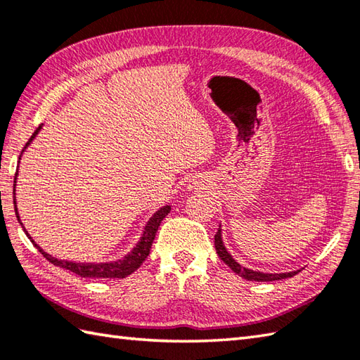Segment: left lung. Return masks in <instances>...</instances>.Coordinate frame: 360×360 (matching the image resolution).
I'll return each mask as SVG.
<instances>
[{
  "instance_id": "1",
  "label": "left lung",
  "mask_w": 360,
  "mask_h": 360,
  "mask_svg": "<svg viewBox=\"0 0 360 360\" xmlns=\"http://www.w3.org/2000/svg\"><path fill=\"white\" fill-rule=\"evenodd\" d=\"M215 250H217L218 257H220L232 271L238 274L240 278L246 279V281H257V283H271V281L292 278L300 271V270H297V271H288V273H264V271H259V270H251V269H248V266H243L242 264H238L237 260L232 257V255L226 250V246H224V243H223L221 224H220V228H218L217 234H215Z\"/></svg>"
}]
</instances>
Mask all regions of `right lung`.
<instances>
[{
  "label": "right lung",
  "instance_id": "1",
  "mask_svg": "<svg viewBox=\"0 0 360 360\" xmlns=\"http://www.w3.org/2000/svg\"><path fill=\"white\" fill-rule=\"evenodd\" d=\"M44 128V123H41L37 129L34 131V134L31 136V139L27 140V143L25 145L23 151H21L20 158H18V165H20V160L21 156H23V153L26 151V148L32 143V140L37 137V134L40 132V129ZM17 176H18V170L15 173V179H13V209H15V215H17V220L20 221L21 228H23L25 234L27 236V238L32 242V245L37 248L41 255H44L45 259H48L49 262L54 264L56 266H62V269L73 271L76 274H79L81 278H126L129 276L131 273L136 271L140 265H142L143 260L146 259V256L150 255V250H151V245L154 242V237H156V232L160 226V223L164 218L170 214L172 206H162L160 209H158L156 212L151 215L150 220L146 221L145 228L142 236H140L139 242L136 243V246L128 252V255H124L122 259H117V260H110V262H75V260H62L54 257L51 255H48L46 251H44L40 248V246L34 242V238L30 236V232L26 231V228L23 226V223L20 220V214H18V209H17V201H15V187H17Z\"/></svg>",
  "mask_w": 360,
  "mask_h": 360
}]
</instances>
